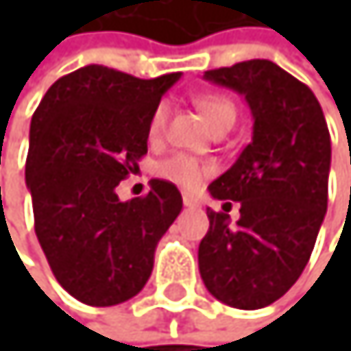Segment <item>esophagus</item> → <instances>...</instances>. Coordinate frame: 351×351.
<instances>
[{"label":"esophagus","mask_w":351,"mask_h":351,"mask_svg":"<svg viewBox=\"0 0 351 351\" xmlns=\"http://www.w3.org/2000/svg\"><path fill=\"white\" fill-rule=\"evenodd\" d=\"M183 204L193 208V206H197V197H193L191 193H183Z\"/></svg>","instance_id":"obj_1"}]
</instances>
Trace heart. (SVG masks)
<instances>
[{"mask_svg": "<svg viewBox=\"0 0 351 351\" xmlns=\"http://www.w3.org/2000/svg\"><path fill=\"white\" fill-rule=\"evenodd\" d=\"M195 105L208 117V122L213 124L215 130L232 128L236 122V105L227 97H223V94H199L195 99ZM168 115H170V105L166 101L158 103L156 109L152 111L147 130H149V136L154 141H158L164 134ZM158 172L166 181H172L185 189H195L202 183V179L213 172V166L187 154H174L160 162Z\"/></svg>", "mask_w": 351, "mask_h": 351, "instance_id": "obj_1", "label": "heart"}]
</instances>
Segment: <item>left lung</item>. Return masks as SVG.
I'll return each instance as SVG.
<instances>
[{"instance_id": "8db88e82", "label": "left lung", "mask_w": 351, "mask_h": 351, "mask_svg": "<svg viewBox=\"0 0 351 351\" xmlns=\"http://www.w3.org/2000/svg\"><path fill=\"white\" fill-rule=\"evenodd\" d=\"M240 94L252 111V141L208 185L223 210L197 248L199 276L213 297L259 309L285 295L314 250L328 202L330 134L314 92L271 60L254 58L206 71ZM241 202L232 226L226 213Z\"/></svg>"}]
</instances>
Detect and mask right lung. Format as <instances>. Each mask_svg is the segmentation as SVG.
<instances>
[{"mask_svg":"<svg viewBox=\"0 0 351 351\" xmlns=\"http://www.w3.org/2000/svg\"><path fill=\"white\" fill-rule=\"evenodd\" d=\"M179 77L141 80L88 64L56 80L33 113L25 177L35 234L58 285L86 305L138 295L183 208L177 185L164 179L128 202L115 193L138 170L149 115Z\"/></svg>","mask_w":351,"mask_h":351,"instance_id":"obj_1","label":"right lung"}]
</instances>
